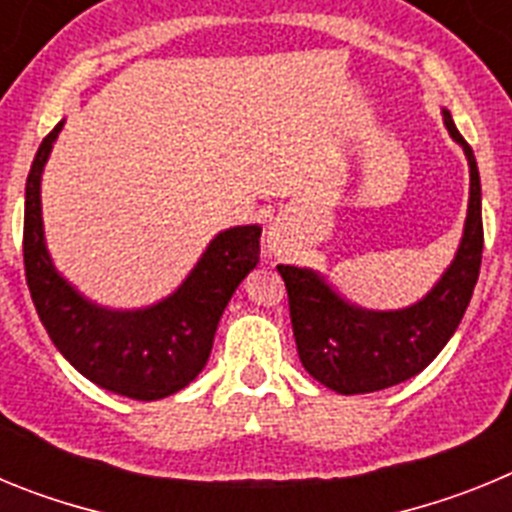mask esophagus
I'll return each instance as SVG.
<instances>
[{
  "label": "esophagus",
  "instance_id": "34e87169",
  "mask_svg": "<svg viewBox=\"0 0 512 512\" xmlns=\"http://www.w3.org/2000/svg\"><path fill=\"white\" fill-rule=\"evenodd\" d=\"M292 246V228H289L287 217L279 215L269 220L264 230V248L269 256H287Z\"/></svg>",
  "mask_w": 512,
  "mask_h": 512
}]
</instances>
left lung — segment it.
I'll list each match as a JSON object with an SVG mask.
<instances>
[{"label":"left lung","instance_id":"1","mask_svg":"<svg viewBox=\"0 0 512 512\" xmlns=\"http://www.w3.org/2000/svg\"><path fill=\"white\" fill-rule=\"evenodd\" d=\"M441 115L467 156L469 205L454 259L418 302L397 310H366L310 266H277L287 287L302 366L338 395L387 390L423 372L454 336L472 300L485 246L479 169L451 112L441 110Z\"/></svg>","mask_w":512,"mask_h":512}]
</instances>
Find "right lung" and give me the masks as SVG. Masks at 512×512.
Here are the masks:
<instances>
[{
  "label": "right lung",
  "instance_id": "right-lung-1",
  "mask_svg": "<svg viewBox=\"0 0 512 512\" xmlns=\"http://www.w3.org/2000/svg\"><path fill=\"white\" fill-rule=\"evenodd\" d=\"M63 122L40 143L25 184V277L53 346L89 382L133 400L184 390L210 359L220 318L259 264L261 225L220 230L164 300L133 310L97 305L63 277L45 246L40 182Z\"/></svg>",
  "mask_w": 512,
  "mask_h": 512
}]
</instances>
